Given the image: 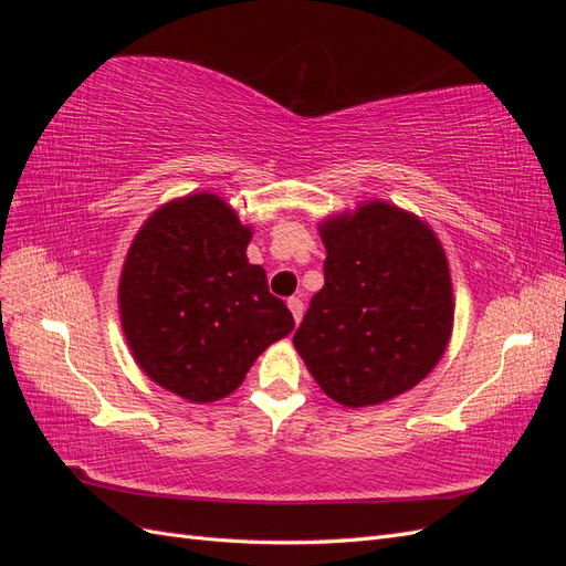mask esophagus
<instances>
[{
  "label": "esophagus",
  "mask_w": 566,
  "mask_h": 566,
  "mask_svg": "<svg viewBox=\"0 0 566 566\" xmlns=\"http://www.w3.org/2000/svg\"><path fill=\"white\" fill-rule=\"evenodd\" d=\"M287 310L293 312L295 323H300V321H302V314H304V302H302L300 297H290V300H287Z\"/></svg>",
  "instance_id": "1"
}]
</instances>
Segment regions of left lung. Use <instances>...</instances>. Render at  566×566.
Wrapping results in <instances>:
<instances>
[{"instance_id": "obj_1", "label": "left lung", "mask_w": 566, "mask_h": 566, "mask_svg": "<svg viewBox=\"0 0 566 566\" xmlns=\"http://www.w3.org/2000/svg\"><path fill=\"white\" fill-rule=\"evenodd\" d=\"M325 283L293 345L318 387L364 408L413 389L453 331L451 271L437 233L385 200L323 219Z\"/></svg>"}]
</instances>
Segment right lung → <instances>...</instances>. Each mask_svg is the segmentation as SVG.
Returning a JSON list of instances; mask_svg holds the SVG:
<instances>
[{"instance_id":"1","label":"right lung","mask_w":566,"mask_h":566,"mask_svg":"<svg viewBox=\"0 0 566 566\" xmlns=\"http://www.w3.org/2000/svg\"><path fill=\"white\" fill-rule=\"evenodd\" d=\"M252 229L231 205L200 191L165 202L129 245L119 276V321L148 378L193 403L241 387L295 318L248 262Z\"/></svg>"}]
</instances>
